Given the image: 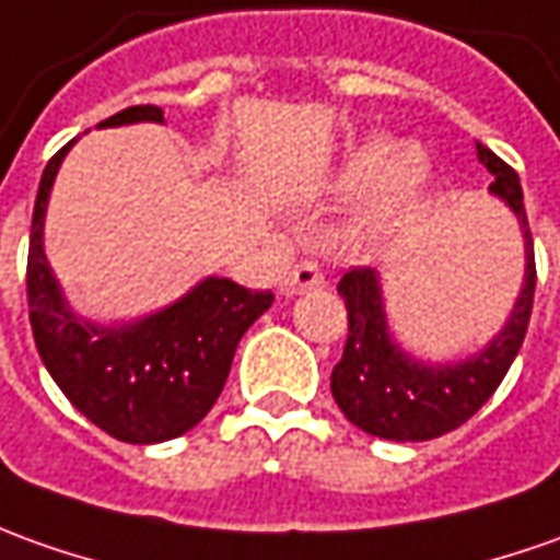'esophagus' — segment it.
Masks as SVG:
<instances>
[{"mask_svg":"<svg viewBox=\"0 0 560 560\" xmlns=\"http://www.w3.org/2000/svg\"><path fill=\"white\" fill-rule=\"evenodd\" d=\"M315 288H325V272L315 260H300L291 266V272L281 279V294L294 296L303 291H315Z\"/></svg>","mask_w":560,"mask_h":560,"instance_id":"esophagus-1","label":"esophagus"}]
</instances>
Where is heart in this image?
<instances>
[{
	"mask_svg": "<svg viewBox=\"0 0 560 560\" xmlns=\"http://www.w3.org/2000/svg\"><path fill=\"white\" fill-rule=\"evenodd\" d=\"M376 186L371 220L386 230L410 217L425 196L429 186V162L420 150H405L398 155V143L392 137H368L355 143L346 155L343 168L334 177V192L343 199L364 196Z\"/></svg>",
	"mask_w": 560,
	"mask_h": 560,
	"instance_id": "heart-1",
	"label": "heart"
}]
</instances>
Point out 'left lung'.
<instances>
[{
    "label": "left lung",
    "mask_w": 560,
    "mask_h": 560,
    "mask_svg": "<svg viewBox=\"0 0 560 560\" xmlns=\"http://www.w3.org/2000/svg\"><path fill=\"white\" fill-rule=\"evenodd\" d=\"M478 162L493 174L490 192L509 201L524 232L527 272L518 303L509 315L503 334L485 352L456 364H423L392 343L374 269H349L337 284V294L346 303L349 337L343 359L337 361L330 374V392L346 420L364 429L368 435L389 441H429L454 432L497 392L524 343L536 291L534 235L524 214V192L515 168L505 165L485 143H478Z\"/></svg>",
    "instance_id": "8db88e82"
}]
</instances>
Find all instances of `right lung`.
<instances>
[{"instance_id": "right-lung-1", "label": "right lung", "mask_w": 560, "mask_h": 560, "mask_svg": "<svg viewBox=\"0 0 560 560\" xmlns=\"http://www.w3.org/2000/svg\"><path fill=\"white\" fill-rule=\"evenodd\" d=\"M162 121L152 104L128 106L101 125ZM72 140L42 171L26 254V306L42 361L60 392L97 429L128 444L177 439L214 408L242 334L272 306V291L205 279L184 300L137 325L101 328L75 318L42 250V220Z\"/></svg>"}]
</instances>
